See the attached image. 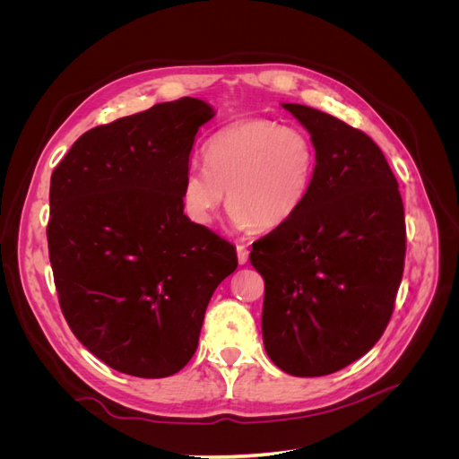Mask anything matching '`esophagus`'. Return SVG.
I'll use <instances>...</instances> for the list:
<instances>
[{"label":"esophagus","instance_id":"1","mask_svg":"<svg viewBox=\"0 0 459 459\" xmlns=\"http://www.w3.org/2000/svg\"><path fill=\"white\" fill-rule=\"evenodd\" d=\"M238 260L239 264H247L248 260V248L245 245H238Z\"/></svg>","mask_w":459,"mask_h":459}]
</instances>
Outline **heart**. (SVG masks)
Returning a JSON list of instances; mask_svg holds the SVG:
<instances>
[{
	"label": "heart",
	"instance_id": "b5f03b06",
	"mask_svg": "<svg viewBox=\"0 0 459 459\" xmlns=\"http://www.w3.org/2000/svg\"><path fill=\"white\" fill-rule=\"evenodd\" d=\"M316 147L307 132L268 118L228 124L204 147V166L191 162L179 199L193 224L208 226L226 199L238 230H273L293 216L310 189Z\"/></svg>",
	"mask_w": 459,
	"mask_h": 459
}]
</instances>
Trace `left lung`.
Here are the masks:
<instances>
[{
  "instance_id": "8db88e82",
  "label": "left lung",
  "mask_w": 459,
  "mask_h": 459,
  "mask_svg": "<svg viewBox=\"0 0 459 459\" xmlns=\"http://www.w3.org/2000/svg\"><path fill=\"white\" fill-rule=\"evenodd\" d=\"M316 147L299 211L253 243L264 277L262 337L272 362L297 377L335 373L377 342L404 272L398 182L369 135L322 110L283 103Z\"/></svg>"
}]
</instances>
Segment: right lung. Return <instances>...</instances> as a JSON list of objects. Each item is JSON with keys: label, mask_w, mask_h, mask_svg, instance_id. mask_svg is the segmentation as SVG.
<instances>
[{"label": "right lung", "mask_w": 459, "mask_h": 459, "mask_svg": "<svg viewBox=\"0 0 459 459\" xmlns=\"http://www.w3.org/2000/svg\"><path fill=\"white\" fill-rule=\"evenodd\" d=\"M214 117L195 97L80 135L51 174L48 245L68 327L117 371L160 379L195 354L235 248L184 214L179 184Z\"/></svg>", "instance_id": "right-lung-1"}]
</instances>
